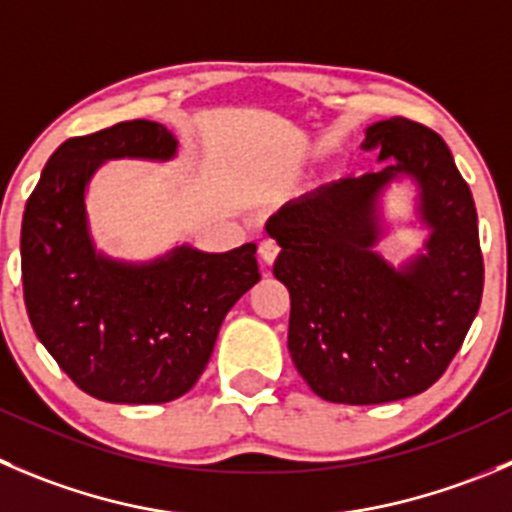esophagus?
I'll list each match as a JSON object with an SVG mask.
<instances>
[{
  "instance_id": "obj_1",
  "label": "esophagus",
  "mask_w": 512,
  "mask_h": 512,
  "mask_svg": "<svg viewBox=\"0 0 512 512\" xmlns=\"http://www.w3.org/2000/svg\"><path fill=\"white\" fill-rule=\"evenodd\" d=\"M259 256H261V261H264L266 266L274 264L276 256H279V246H276V241H271V238H266V241H261Z\"/></svg>"
}]
</instances>
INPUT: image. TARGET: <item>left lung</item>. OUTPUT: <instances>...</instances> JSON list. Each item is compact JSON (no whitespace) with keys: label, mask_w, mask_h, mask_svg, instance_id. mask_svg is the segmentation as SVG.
Returning <instances> with one entry per match:
<instances>
[{"label":"left lung","mask_w":512,"mask_h":512,"mask_svg":"<svg viewBox=\"0 0 512 512\" xmlns=\"http://www.w3.org/2000/svg\"><path fill=\"white\" fill-rule=\"evenodd\" d=\"M382 170L291 201L266 231L279 241L274 276L289 289V352L326 402L382 405L425 392L450 367L480 309L485 264L478 211L445 140L389 118L362 143ZM410 172L433 226L428 256L394 272L371 251L378 191Z\"/></svg>","instance_id":"1"}]
</instances>
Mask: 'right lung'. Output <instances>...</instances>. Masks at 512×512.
I'll use <instances>...</instances> for the list:
<instances>
[{
	"mask_svg": "<svg viewBox=\"0 0 512 512\" xmlns=\"http://www.w3.org/2000/svg\"><path fill=\"white\" fill-rule=\"evenodd\" d=\"M175 138L128 120L62 143L22 218V289L29 321L62 372L90 397L160 405L206 369L231 306L259 284L256 246L228 253L178 248L150 266L97 256L85 226V186L107 158H170Z\"/></svg>",
	"mask_w": 512,
	"mask_h": 512,
	"instance_id": "add662e5",
	"label": "right lung"
}]
</instances>
